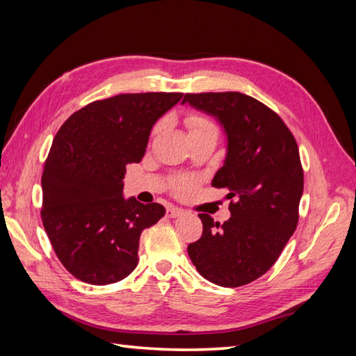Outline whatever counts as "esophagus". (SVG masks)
I'll list each match as a JSON object with an SVG mask.
<instances>
[{"mask_svg": "<svg viewBox=\"0 0 356 356\" xmlns=\"http://www.w3.org/2000/svg\"><path fill=\"white\" fill-rule=\"evenodd\" d=\"M184 213V211H182L181 208H177V207H169L166 209V215L169 218H177V217H181V215Z\"/></svg>", "mask_w": 356, "mask_h": 356, "instance_id": "esophagus-1", "label": "esophagus"}]
</instances>
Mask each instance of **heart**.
Segmentation results:
<instances>
[{
  "label": "heart",
  "instance_id": "1",
  "mask_svg": "<svg viewBox=\"0 0 356 356\" xmlns=\"http://www.w3.org/2000/svg\"><path fill=\"white\" fill-rule=\"evenodd\" d=\"M187 124H188L191 132H193V131H199V129H203V127L212 126V124L207 120V118L199 117V115H191V117H188ZM193 186H195V181H193L191 178H181V179L177 181L175 188H177L178 193H187V191H190V190L193 188Z\"/></svg>",
  "mask_w": 356,
  "mask_h": 356
}]
</instances>
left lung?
Here are the masks:
<instances>
[{
	"mask_svg": "<svg viewBox=\"0 0 356 356\" xmlns=\"http://www.w3.org/2000/svg\"><path fill=\"white\" fill-rule=\"evenodd\" d=\"M213 117L225 135V157L213 187H227L232 217L222 224L199 213L202 238L187 251L197 272L220 286L264 275L296 232L303 196L298 147L282 118L239 92L187 93L182 105Z\"/></svg>",
	"mask_w": 356,
	"mask_h": 356,
	"instance_id": "1",
	"label": "left lung"
}]
</instances>
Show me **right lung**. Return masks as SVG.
Instances as JSON below:
<instances>
[{
    "label": "right lung",
    "instance_id": "right-lung-1",
    "mask_svg": "<svg viewBox=\"0 0 356 356\" xmlns=\"http://www.w3.org/2000/svg\"><path fill=\"white\" fill-rule=\"evenodd\" d=\"M182 93H127L74 113L56 134L41 177V218L63 267L108 285L138 264L139 236L165 215L160 203L124 199L126 165L139 163L159 118Z\"/></svg>",
    "mask_w": 356,
    "mask_h": 356
}]
</instances>
